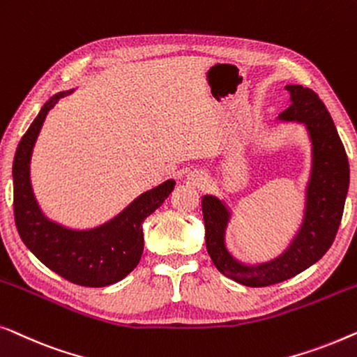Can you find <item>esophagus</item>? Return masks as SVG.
Returning a JSON list of instances; mask_svg holds the SVG:
<instances>
[{"instance_id":"esophagus-1","label":"esophagus","mask_w":357,"mask_h":357,"mask_svg":"<svg viewBox=\"0 0 357 357\" xmlns=\"http://www.w3.org/2000/svg\"><path fill=\"white\" fill-rule=\"evenodd\" d=\"M189 179L192 181V184H195V185H202V184H205V176H204L202 173H197V172L190 173V174H189Z\"/></svg>"}]
</instances>
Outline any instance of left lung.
<instances>
[{"mask_svg": "<svg viewBox=\"0 0 357 357\" xmlns=\"http://www.w3.org/2000/svg\"><path fill=\"white\" fill-rule=\"evenodd\" d=\"M286 90L291 93V105L280 119L307 126L314 157L304 223L289 249L272 262L254 267L238 262L225 248V228L229 220L227 205L213 195L202 197L205 244L210 259L225 277L252 288L293 278L324 257L338 233L349 188L348 157L324 102L314 90L303 85H286Z\"/></svg>", "mask_w": 357, "mask_h": 357, "instance_id": "obj_1", "label": "left lung"}]
</instances>
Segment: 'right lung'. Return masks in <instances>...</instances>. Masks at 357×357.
<instances>
[{
    "label": "right lung",
    "mask_w": 357,
    "mask_h": 357,
    "mask_svg": "<svg viewBox=\"0 0 357 357\" xmlns=\"http://www.w3.org/2000/svg\"><path fill=\"white\" fill-rule=\"evenodd\" d=\"M71 92L50 98L17 145L13 163L14 220L24 244L43 265L71 283L102 288L123 280L137 267L144 250V220L172 194L174 181H165L139 195L118 217L98 228L76 231L50 222L33 197L29 163L48 112Z\"/></svg>",
    "instance_id": "right-lung-1"
}]
</instances>
